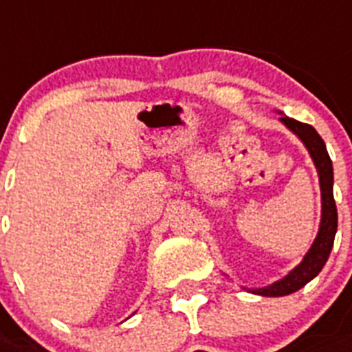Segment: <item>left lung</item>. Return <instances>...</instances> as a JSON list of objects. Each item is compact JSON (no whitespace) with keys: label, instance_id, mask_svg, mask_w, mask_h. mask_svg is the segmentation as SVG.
<instances>
[{"label":"left lung","instance_id":"obj_1","mask_svg":"<svg viewBox=\"0 0 352 352\" xmlns=\"http://www.w3.org/2000/svg\"><path fill=\"white\" fill-rule=\"evenodd\" d=\"M280 121L302 139L305 148L309 150L313 161H315V166L320 175V190H322V222H320L318 235L311 245L309 253L302 260V264L296 265L289 275L275 282V284L260 287V289H251V293L262 296L291 295V293L302 289L309 280L315 278L329 258L336 228H338V213H336V204H334L333 197V162H331V157L327 153L325 142L322 141L318 131L311 124L295 121V119L285 116L280 117Z\"/></svg>","mask_w":352,"mask_h":352}]
</instances>
